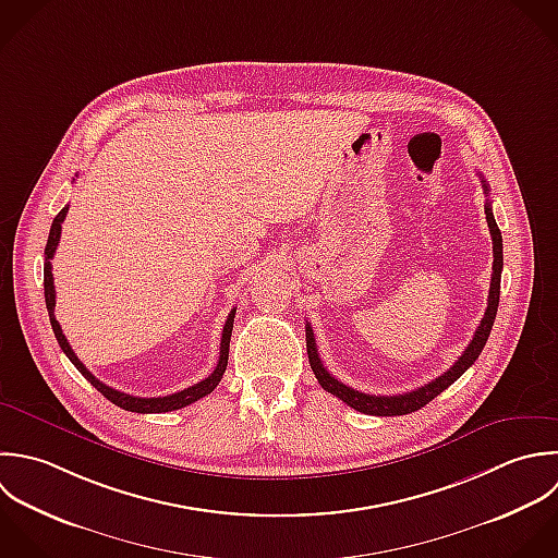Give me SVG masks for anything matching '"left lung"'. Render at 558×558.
<instances>
[{"mask_svg":"<svg viewBox=\"0 0 558 558\" xmlns=\"http://www.w3.org/2000/svg\"><path fill=\"white\" fill-rule=\"evenodd\" d=\"M481 182L485 186V193H489V184L483 178V173L478 171ZM485 215H487V223H489V232H492V241H494V274H492V287H489V300H487V311L485 317L481 319L474 339L470 341V345L465 348V352L459 356V361L444 372L439 378H435L433 383L409 391V393H400V396H369L363 391H356L343 383H339L322 363L319 352H317V343H315V335L311 324H306V350H308V363L311 369L317 378V383L332 396H337L339 400H343L348 407H352L359 413L365 415H378V417H393V415H409L420 411L422 407H426L430 400H435L439 393H444L452 383H457L481 356L494 322H496V313H498V304H500V278H502V265H505V256H502V232L494 219L492 213V204H485Z\"/></svg>","mask_w":558,"mask_h":558,"instance_id":"8db88e82","label":"left lung"}]
</instances>
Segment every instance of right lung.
I'll return each mask as SVG.
<instances>
[{
    "instance_id": "obj_1",
    "label": "right lung",
    "mask_w": 558,
    "mask_h": 558,
    "mask_svg": "<svg viewBox=\"0 0 558 558\" xmlns=\"http://www.w3.org/2000/svg\"><path fill=\"white\" fill-rule=\"evenodd\" d=\"M66 210L69 206H64L56 217H53V223L49 228V236H47V245H45V265H43V284H45V304H47V313H49V324H51V330L56 335V341L60 345V350L66 354V359L75 365V369L106 398L110 400L114 407L119 409H125L130 413H169V411H178V409H184L193 402H197L199 398L208 396L221 380L223 372H226V365H228V350H230V337H232V324H234V313L236 308L230 311L228 319H226V326H223V332H221V345H219V361H217V367L215 372L204 378L202 383L193 385V387H186L178 393H171V396H162V398H136V396H130V393H123V391H117L112 387H106L104 383H99L84 365L82 361L75 356V352L71 350L69 341L64 339L62 335V328L60 324L56 322V315H53V308H56V289H53V276H51V258H53V252L58 247V241H60V230H62V221L66 217Z\"/></svg>"
}]
</instances>
